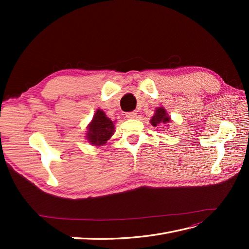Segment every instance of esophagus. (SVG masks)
I'll list each match as a JSON object with an SVG mask.
<instances>
[{"label": "esophagus", "instance_id": "1", "mask_svg": "<svg viewBox=\"0 0 249 249\" xmlns=\"http://www.w3.org/2000/svg\"><path fill=\"white\" fill-rule=\"evenodd\" d=\"M126 118H127V119H135V118H137V112H136V111H131V112L126 113Z\"/></svg>", "mask_w": 249, "mask_h": 249}]
</instances>
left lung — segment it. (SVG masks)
I'll list each match as a JSON object with an SVG mask.
<instances>
[{"label": "left lung", "mask_w": 249, "mask_h": 249, "mask_svg": "<svg viewBox=\"0 0 249 249\" xmlns=\"http://www.w3.org/2000/svg\"><path fill=\"white\" fill-rule=\"evenodd\" d=\"M170 116L168 115L166 109L163 107H158L154 111V115L152 116L150 120V123L154 126V127H158L160 125H169L170 123Z\"/></svg>", "instance_id": "obj_1"}]
</instances>
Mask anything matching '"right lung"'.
I'll return each instance as SVG.
<instances>
[{
  "instance_id": "obj_1",
  "label": "right lung",
  "mask_w": 249,
  "mask_h": 249,
  "mask_svg": "<svg viewBox=\"0 0 249 249\" xmlns=\"http://www.w3.org/2000/svg\"><path fill=\"white\" fill-rule=\"evenodd\" d=\"M114 134V122L111 121L102 109L95 111L92 121L88 125L86 139L89 144L102 146Z\"/></svg>"
}]
</instances>
